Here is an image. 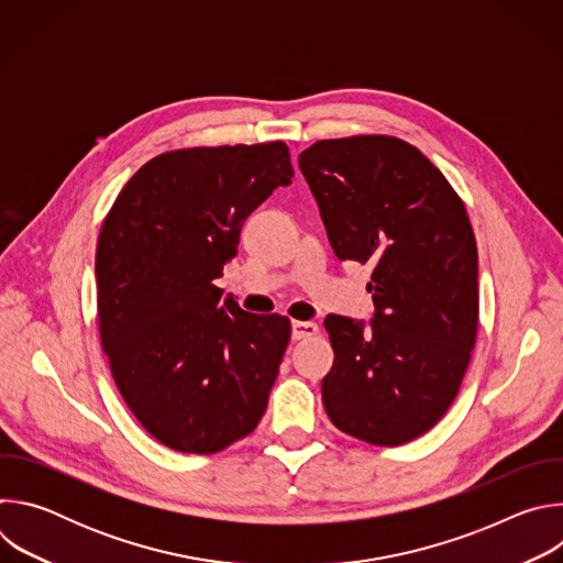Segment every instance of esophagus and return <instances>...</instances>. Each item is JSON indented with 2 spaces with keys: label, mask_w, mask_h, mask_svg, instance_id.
Listing matches in <instances>:
<instances>
[{
  "label": "esophagus",
  "mask_w": 563,
  "mask_h": 563,
  "mask_svg": "<svg viewBox=\"0 0 563 563\" xmlns=\"http://www.w3.org/2000/svg\"><path fill=\"white\" fill-rule=\"evenodd\" d=\"M316 334H318V325L311 323V320H294V323H291V339L294 341L311 339Z\"/></svg>",
  "instance_id": "1"
}]
</instances>
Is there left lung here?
<instances>
[{"mask_svg": "<svg viewBox=\"0 0 563 563\" xmlns=\"http://www.w3.org/2000/svg\"><path fill=\"white\" fill-rule=\"evenodd\" d=\"M334 254L374 265L369 330L328 316L330 421L374 445L408 443L452 406L478 325L476 240L463 200L406 140H318L298 157Z\"/></svg>", "mask_w": 563, "mask_h": 563, "instance_id": "obj_1", "label": "left lung"}]
</instances>
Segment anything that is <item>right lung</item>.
<instances>
[{"label":"right lung","instance_id":"1","mask_svg":"<svg viewBox=\"0 0 563 563\" xmlns=\"http://www.w3.org/2000/svg\"><path fill=\"white\" fill-rule=\"evenodd\" d=\"M291 178L280 140L169 151L137 169L104 218L102 347L133 417L172 450L220 452L267 410L289 318L243 311L213 280L247 216Z\"/></svg>","mask_w":563,"mask_h":563}]
</instances>
